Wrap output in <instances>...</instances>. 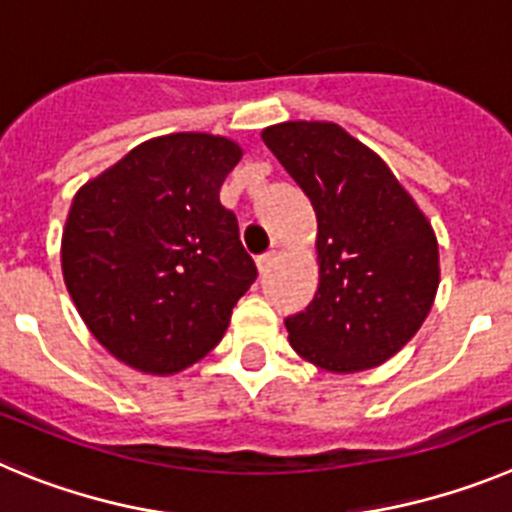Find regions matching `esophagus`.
Here are the masks:
<instances>
[{
  "mask_svg": "<svg viewBox=\"0 0 512 512\" xmlns=\"http://www.w3.org/2000/svg\"><path fill=\"white\" fill-rule=\"evenodd\" d=\"M273 262H275V250H270V252H265L262 257H257V270H260V275H265L267 270L273 267Z\"/></svg>",
  "mask_w": 512,
  "mask_h": 512,
  "instance_id": "esophagus-1",
  "label": "esophagus"
}]
</instances>
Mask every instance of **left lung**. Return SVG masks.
Returning a JSON list of instances; mask_svg holds the SVG:
<instances>
[{
  "label": "left lung",
  "mask_w": 512,
  "mask_h": 512,
  "mask_svg": "<svg viewBox=\"0 0 512 512\" xmlns=\"http://www.w3.org/2000/svg\"><path fill=\"white\" fill-rule=\"evenodd\" d=\"M262 142L316 211L319 290L288 316L290 347L336 375L372 370L411 342L439 290V242L413 196L334 122H280Z\"/></svg>",
  "instance_id": "left-lung-1"
}]
</instances>
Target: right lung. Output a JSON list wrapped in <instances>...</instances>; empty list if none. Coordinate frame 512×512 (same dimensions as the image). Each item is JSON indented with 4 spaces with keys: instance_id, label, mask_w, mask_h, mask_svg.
<instances>
[{
    "instance_id": "right-lung-1",
    "label": "right lung",
    "mask_w": 512,
    "mask_h": 512,
    "mask_svg": "<svg viewBox=\"0 0 512 512\" xmlns=\"http://www.w3.org/2000/svg\"><path fill=\"white\" fill-rule=\"evenodd\" d=\"M242 158L229 137L176 132L124 155L73 196L63 280L109 354L176 375L222 342L257 278L219 188Z\"/></svg>"
}]
</instances>
